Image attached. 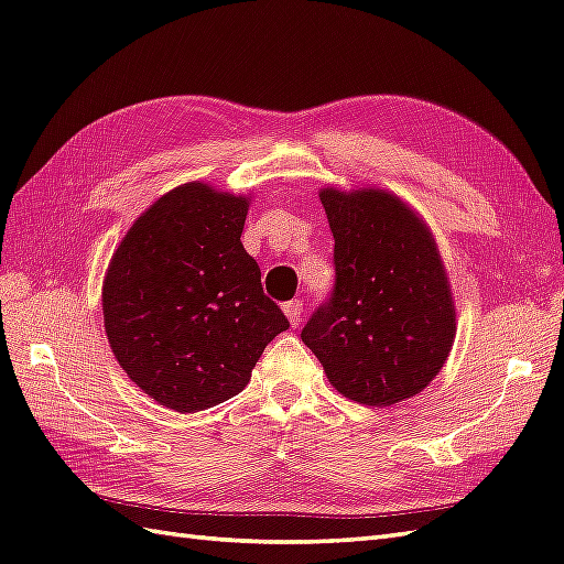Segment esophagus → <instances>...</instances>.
Returning <instances> with one entry per match:
<instances>
[{"mask_svg": "<svg viewBox=\"0 0 564 564\" xmlns=\"http://www.w3.org/2000/svg\"><path fill=\"white\" fill-rule=\"evenodd\" d=\"M282 311L286 315V321H290V325L296 327L299 321H301V313H304V304H301L299 299H292V301H286V304L282 306Z\"/></svg>", "mask_w": 564, "mask_h": 564, "instance_id": "esophagus-1", "label": "esophagus"}]
</instances>
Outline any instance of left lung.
Wrapping results in <instances>:
<instances>
[{
    "instance_id": "8db88e82",
    "label": "left lung",
    "mask_w": 564,
    "mask_h": 564,
    "mask_svg": "<svg viewBox=\"0 0 564 564\" xmlns=\"http://www.w3.org/2000/svg\"><path fill=\"white\" fill-rule=\"evenodd\" d=\"M335 237V294L301 339L339 394L366 406L416 397L457 335L449 274L425 219L388 188L318 191Z\"/></svg>"
}]
</instances>
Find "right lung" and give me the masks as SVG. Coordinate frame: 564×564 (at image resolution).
Returning a JSON list of instances; mask_svg holds the SVG:
<instances>
[{"label": "right lung", "mask_w": 564, "mask_h": 564, "mask_svg": "<svg viewBox=\"0 0 564 564\" xmlns=\"http://www.w3.org/2000/svg\"><path fill=\"white\" fill-rule=\"evenodd\" d=\"M251 194L186 182L135 217L102 280L115 359L158 404L191 414L239 394L284 333L241 231Z\"/></svg>", "instance_id": "obj_1"}]
</instances>
